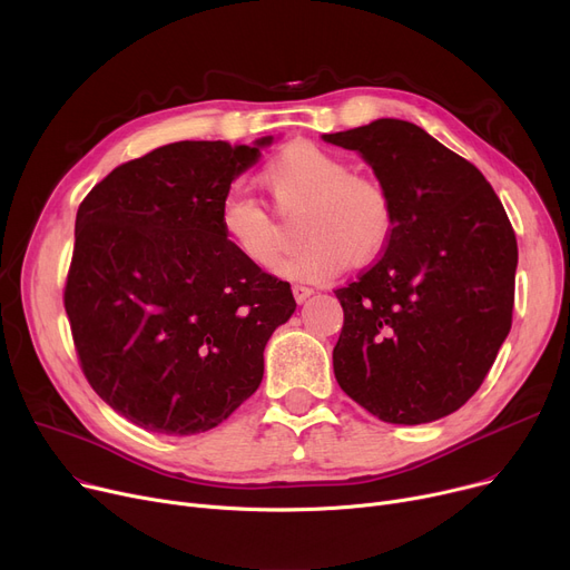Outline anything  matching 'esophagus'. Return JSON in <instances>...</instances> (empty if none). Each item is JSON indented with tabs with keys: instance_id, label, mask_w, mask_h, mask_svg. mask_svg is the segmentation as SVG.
<instances>
[{
	"instance_id": "1",
	"label": "esophagus",
	"mask_w": 570,
	"mask_h": 570,
	"mask_svg": "<svg viewBox=\"0 0 570 570\" xmlns=\"http://www.w3.org/2000/svg\"><path fill=\"white\" fill-rule=\"evenodd\" d=\"M312 293H314V288H309V286H303V284H295L293 286V297H295L297 305H303Z\"/></svg>"
}]
</instances>
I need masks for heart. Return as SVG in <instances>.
I'll return each mask as SVG.
<instances>
[{
    "label": "heart",
    "mask_w": 570,
    "mask_h": 570,
    "mask_svg": "<svg viewBox=\"0 0 570 570\" xmlns=\"http://www.w3.org/2000/svg\"><path fill=\"white\" fill-rule=\"evenodd\" d=\"M263 185L282 213H297L305 243L275 265L288 282L323 284L351 265L372 263L395 228L393 200L374 177L351 173V164L309 140H297L269 159ZM219 228L228 247L254 267H269L279 252L275 219L252 196L230 189L219 205Z\"/></svg>",
    "instance_id": "heart-1"
}]
</instances>
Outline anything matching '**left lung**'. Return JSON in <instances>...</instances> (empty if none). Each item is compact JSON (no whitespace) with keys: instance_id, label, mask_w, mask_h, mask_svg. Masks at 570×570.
I'll return each mask as SVG.
<instances>
[{"instance_id":"obj_1","label":"left lung","mask_w":570,"mask_h":570,"mask_svg":"<svg viewBox=\"0 0 570 570\" xmlns=\"http://www.w3.org/2000/svg\"><path fill=\"white\" fill-rule=\"evenodd\" d=\"M355 149L393 200L381 258L335 295L342 391L383 423L458 411L511 333L518 243L483 173L404 119L325 134Z\"/></svg>"}]
</instances>
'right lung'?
I'll use <instances>...</instances> for the list:
<instances>
[{
	"label": "right lung",
	"instance_id": "obj_1",
	"mask_svg": "<svg viewBox=\"0 0 570 570\" xmlns=\"http://www.w3.org/2000/svg\"><path fill=\"white\" fill-rule=\"evenodd\" d=\"M254 145L179 140L117 166L85 196L65 307L95 393L134 425L207 432L256 393L263 348L295 312L288 282L239 258L219 228Z\"/></svg>",
	"mask_w": 570,
	"mask_h": 570
}]
</instances>
